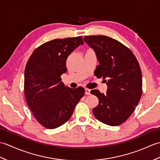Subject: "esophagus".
<instances>
[{
    "mask_svg": "<svg viewBox=\"0 0 160 160\" xmlns=\"http://www.w3.org/2000/svg\"><path fill=\"white\" fill-rule=\"evenodd\" d=\"M85 94L89 96V95H91V90L88 89H85Z\"/></svg>",
    "mask_w": 160,
    "mask_h": 160,
    "instance_id": "esophagus-1",
    "label": "esophagus"
}]
</instances>
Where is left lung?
I'll use <instances>...</instances> for the list:
<instances>
[{
  "mask_svg": "<svg viewBox=\"0 0 160 160\" xmlns=\"http://www.w3.org/2000/svg\"><path fill=\"white\" fill-rule=\"evenodd\" d=\"M84 41L96 54L100 64L96 76L102 78L108 87L106 94L96 89L91 91L99 100L93 113L104 124L120 125L130 117L142 96L140 64L130 49L110 37L85 36Z\"/></svg>",
  "mask_w": 160,
  "mask_h": 160,
  "instance_id": "8db88e82",
  "label": "left lung"
}]
</instances>
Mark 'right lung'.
Returning a JSON list of instances; mask_svg holds the SVG:
<instances>
[{
    "mask_svg": "<svg viewBox=\"0 0 160 160\" xmlns=\"http://www.w3.org/2000/svg\"><path fill=\"white\" fill-rule=\"evenodd\" d=\"M84 44L81 36L55 39L33 51L26 64L24 90L28 106L47 128L60 127L71 117L84 95L82 87L71 89L61 82L70 53Z\"/></svg>",
    "mask_w": 160,
    "mask_h": 160,
    "instance_id": "obj_1",
    "label": "right lung"
}]
</instances>
